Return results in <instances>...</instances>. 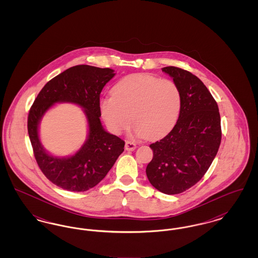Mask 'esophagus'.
<instances>
[{
  "mask_svg": "<svg viewBox=\"0 0 258 258\" xmlns=\"http://www.w3.org/2000/svg\"><path fill=\"white\" fill-rule=\"evenodd\" d=\"M124 149H125L126 151H134V150L136 149V144L134 143L133 141H125Z\"/></svg>",
  "mask_w": 258,
  "mask_h": 258,
  "instance_id": "1",
  "label": "esophagus"
}]
</instances>
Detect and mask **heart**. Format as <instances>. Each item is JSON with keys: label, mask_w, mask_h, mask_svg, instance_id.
<instances>
[{"label": "heart", "mask_w": 258, "mask_h": 258, "mask_svg": "<svg viewBox=\"0 0 258 258\" xmlns=\"http://www.w3.org/2000/svg\"><path fill=\"white\" fill-rule=\"evenodd\" d=\"M181 104V91L173 80L151 74H132L114 86L112 97L100 101V112L115 135L127 130L133 118L136 135L156 139L173 128Z\"/></svg>", "instance_id": "obj_1"}]
</instances>
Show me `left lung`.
Segmentation results:
<instances>
[{
  "label": "left lung",
  "instance_id": "8db88e82",
  "mask_svg": "<svg viewBox=\"0 0 258 258\" xmlns=\"http://www.w3.org/2000/svg\"><path fill=\"white\" fill-rule=\"evenodd\" d=\"M178 85L182 104L171 132L150 145L153 160L146 168L150 183L165 195L188 189L204 176L221 145L218 104L203 82L187 71L165 67Z\"/></svg>",
  "mask_w": 258,
  "mask_h": 258
}]
</instances>
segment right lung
<instances>
[{
    "label": "right lung",
    "instance_id": "add662e5",
    "mask_svg": "<svg viewBox=\"0 0 258 258\" xmlns=\"http://www.w3.org/2000/svg\"><path fill=\"white\" fill-rule=\"evenodd\" d=\"M111 69L79 64L55 76L41 89L28 115V134L37 165L57 186L70 191H86L106 176L123 152L124 141L107 133L100 122L99 96L114 77ZM71 102L84 108L89 132L86 143L74 155L59 158L42 146L38 125L45 112L55 103Z\"/></svg>",
    "mask_w": 258,
    "mask_h": 258
}]
</instances>
